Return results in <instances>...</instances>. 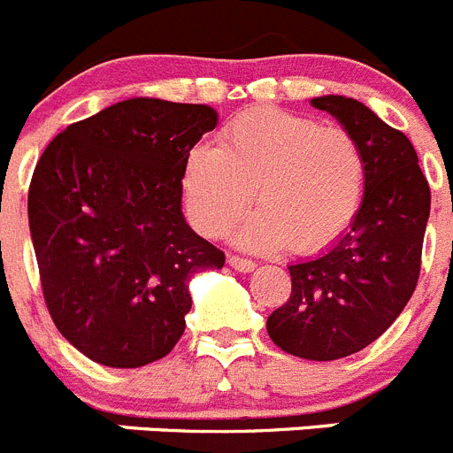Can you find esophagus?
I'll list each match as a JSON object with an SVG mask.
<instances>
[{
	"label": "esophagus",
	"instance_id": "obj_1",
	"mask_svg": "<svg viewBox=\"0 0 453 453\" xmlns=\"http://www.w3.org/2000/svg\"><path fill=\"white\" fill-rule=\"evenodd\" d=\"M226 263H229V267H234L235 272H244V273H249V272H254V269H256V263H254V260L240 258V256H229V260H226Z\"/></svg>",
	"mask_w": 453,
	"mask_h": 453
}]
</instances>
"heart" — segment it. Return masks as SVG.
I'll use <instances>...</instances> for the list:
<instances>
[{
  "label": "heart",
  "instance_id": "1",
  "mask_svg": "<svg viewBox=\"0 0 453 453\" xmlns=\"http://www.w3.org/2000/svg\"><path fill=\"white\" fill-rule=\"evenodd\" d=\"M186 209L204 235L226 234L254 202L234 240L276 254L292 244L312 254L355 222L366 193V157L352 134L317 119L280 110L238 116L219 148L197 143L181 170Z\"/></svg>",
  "mask_w": 453,
  "mask_h": 453
}]
</instances>
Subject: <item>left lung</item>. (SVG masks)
<instances>
[{
    "label": "left lung",
    "instance_id": "8db88e82",
    "mask_svg": "<svg viewBox=\"0 0 453 453\" xmlns=\"http://www.w3.org/2000/svg\"><path fill=\"white\" fill-rule=\"evenodd\" d=\"M357 139L366 157V193L350 229L317 258L289 265L292 294L267 319L280 350L312 362L359 352L400 317L420 276L431 190L411 141L364 103L310 101Z\"/></svg>",
    "mask_w": 453,
    "mask_h": 453
}]
</instances>
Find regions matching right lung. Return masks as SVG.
I'll return each instance as SVG.
<instances>
[{
  "label": "right lung",
  "instance_id": "obj_1",
  "mask_svg": "<svg viewBox=\"0 0 453 453\" xmlns=\"http://www.w3.org/2000/svg\"><path fill=\"white\" fill-rule=\"evenodd\" d=\"M218 126L209 105L127 98L47 145L28 188V226L49 314L110 368H139L184 334L193 273L224 254L181 213L188 150Z\"/></svg>",
  "mask_w": 453,
  "mask_h": 453
}]
</instances>
